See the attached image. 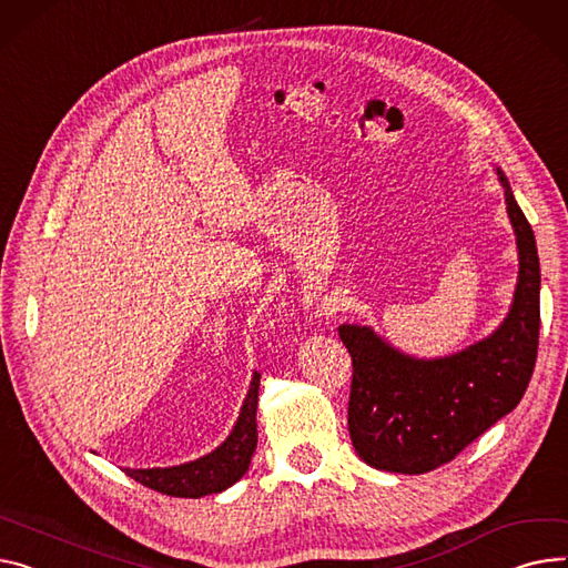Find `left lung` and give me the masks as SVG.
I'll return each mask as SVG.
<instances>
[{
  "label": "left lung",
  "mask_w": 568,
  "mask_h": 568,
  "mask_svg": "<svg viewBox=\"0 0 568 568\" xmlns=\"http://www.w3.org/2000/svg\"><path fill=\"white\" fill-rule=\"evenodd\" d=\"M498 175L520 270L511 311L494 335L455 356L415 361L367 326L337 328L354 365L349 436L372 468L420 475L452 462L516 408L532 379L541 326L537 242L500 169Z\"/></svg>",
  "instance_id": "8db88e82"
}]
</instances>
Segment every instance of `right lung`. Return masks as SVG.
<instances>
[{
	"mask_svg": "<svg viewBox=\"0 0 568 568\" xmlns=\"http://www.w3.org/2000/svg\"><path fill=\"white\" fill-rule=\"evenodd\" d=\"M257 388L260 374L255 372L233 434L225 438L223 445H219L212 455L175 468L128 470V475L134 481L158 490V494L173 498H203L233 486L248 470L251 457L257 445Z\"/></svg>",
	"mask_w": 568,
	"mask_h": 568,
	"instance_id": "right-lung-1",
	"label": "right lung"
}]
</instances>
